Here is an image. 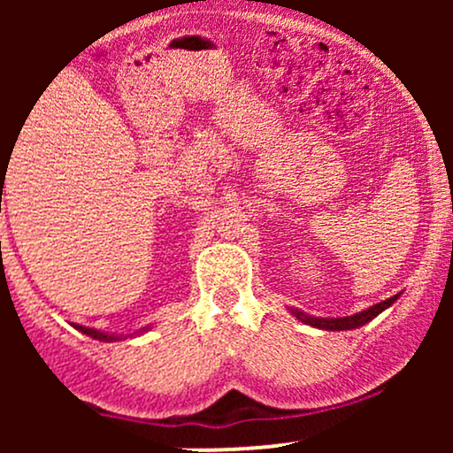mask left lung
Instances as JSON below:
<instances>
[{"label": "left lung", "mask_w": 453, "mask_h": 453, "mask_svg": "<svg viewBox=\"0 0 453 453\" xmlns=\"http://www.w3.org/2000/svg\"><path fill=\"white\" fill-rule=\"evenodd\" d=\"M396 300L398 296H392V298L383 300V303H379L375 306H371V309L362 311V313H356L349 317H313L296 309H292V313L298 317V319H303L304 324L321 327V330H353V327H360L364 324H368L371 319H375L379 313H383V311H386L388 306H392Z\"/></svg>", "instance_id": "left-lung-1"}]
</instances>
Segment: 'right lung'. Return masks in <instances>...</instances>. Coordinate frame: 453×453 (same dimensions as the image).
Wrapping results in <instances>:
<instances>
[{
    "instance_id": "add662e5",
    "label": "right lung",
    "mask_w": 453,
    "mask_h": 453,
    "mask_svg": "<svg viewBox=\"0 0 453 453\" xmlns=\"http://www.w3.org/2000/svg\"><path fill=\"white\" fill-rule=\"evenodd\" d=\"M4 179V176H2ZM78 330L82 332V334H87V336H91V339H96V341H104V342H112V341H123L126 339V336H117V334H106V332H100V330H93V327H85V326H76ZM149 327H142V330L140 332H147Z\"/></svg>"
}]
</instances>
